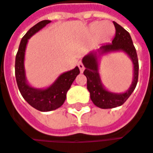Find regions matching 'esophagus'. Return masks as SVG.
Wrapping results in <instances>:
<instances>
[{"instance_id": "esophagus-1", "label": "esophagus", "mask_w": 153, "mask_h": 153, "mask_svg": "<svg viewBox=\"0 0 153 153\" xmlns=\"http://www.w3.org/2000/svg\"><path fill=\"white\" fill-rule=\"evenodd\" d=\"M78 67H79V68L80 73H83V72H84V70H85V67H84V65H83L81 62H79V63H78Z\"/></svg>"}]
</instances>
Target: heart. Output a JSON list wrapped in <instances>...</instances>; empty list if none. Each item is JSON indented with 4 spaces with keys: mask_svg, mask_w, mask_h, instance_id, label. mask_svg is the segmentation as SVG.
Wrapping results in <instances>:
<instances>
[{
    "mask_svg": "<svg viewBox=\"0 0 153 153\" xmlns=\"http://www.w3.org/2000/svg\"><path fill=\"white\" fill-rule=\"evenodd\" d=\"M92 30L94 32H98V34L103 38L111 35L114 32V27L111 22H105L102 23H94L92 25Z\"/></svg>",
    "mask_w": 153,
    "mask_h": 153,
    "instance_id": "1",
    "label": "heart"
}]
</instances>
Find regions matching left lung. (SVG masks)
I'll list each match as a JSON object with an SVG mask.
<instances>
[{
    "label": "left lung",
    "mask_w": 153,
    "mask_h": 153,
    "mask_svg": "<svg viewBox=\"0 0 153 153\" xmlns=\"http://www.w3.org/2000/svg\"><path fill=\"white\" fill-rule=\"evenodd\" d=\"M115 27V36L112 39V43H108L101 46L98 50L100 55L107 53L110 52L123 51L131 59L133 64V80L129 89L123 94H114L105 89L102 85L100 76L99 74L98 67V55L97 52L90 53L85 55L82 59L83 65L85 66L84 75L86 77L87 89L90 93V98L96 106L102 109L114 108L120 106L125 103L130 95L134 91L139 78V60L137 56V52L132 43L130 33L123 28L120 25L113 22Z\"/></svg>",
    "instance_id": "left-lung-1"
}]
</instances>
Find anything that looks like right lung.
I'll use <instances>...</instances> for the list:
<instances>
[{
    "mask_svg": "<svg viewBox=\"0 0 153 153\" xmlns=\"http://www.w3.org/2000/svg\"><path fill=\"white\" fill-rule=\"evenodd\" d=\"M49 22H51L48 20L41 21L27 32L22 39L15 57V78L18 88L24 100L33 108L41 112H49L60 107L66 100L67 93L71 85L79 74V69L76 67L59 75L55 82L46 89H36L27 84L24 69L25 50L27 41L32 35Z\"/></svg>",
    "mask_w": 153,
    "mask_h": 153,
    "instance_id": "add662e5",
    "label": "right lung"
}]
</instances>
